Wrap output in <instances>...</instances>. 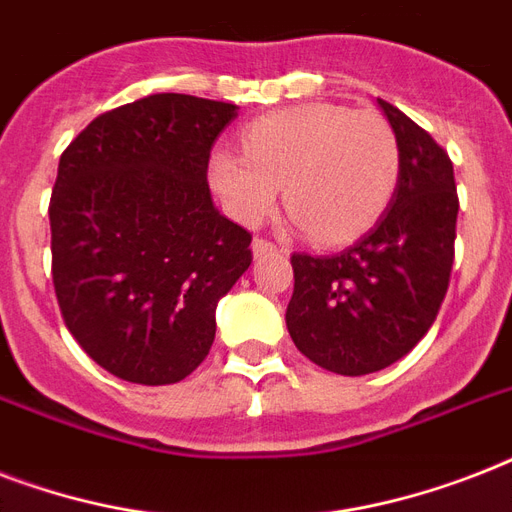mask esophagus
I'll return each mask as SVG.
<instances>
[{
    "label": "esophagus",
    "mask_w": 512,
    "mask_h": 512,
    "mask_svg": "<svg viewBox=\"0 0 512 512\" xmlns=\"http://www.w3.org/2000/svg\"><path fill=\"white\" fill-rule=\"evenodd\" d=\"M268 252H276V244L268 239H263V236H257V239L252 241V255L263 257V255H268Z\"/></svg>",
    "instance_id": "34e87169"
}]
</instances>
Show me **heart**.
<instances>
[{
    "label": "heart",
    "instance_id": "b5f03b06",
    "mask_svg": "<svg viewBox=\"0 0 512 512\" xmlns=\"http://www.w3.org/2000/svg\"><path fill=\"white\" fill-rule=\"evenodd\" d=\"M244 156L217 151L209 175L241 223L284 204L316 244L356 239L388 207L398 180L396 132L374 111L335 103L273 111L241 135Z\"/></svg>",
    "mask_w": 512,
    "mask_h": 512
}]
</instances>
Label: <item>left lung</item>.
Returning a JSON list of instances; mask_svg holds the SVG:
<instances>
[{"label":"left lung","instance_id":"8db88e82","mask_svg":"<svg viewBox=\"0 0 512 512\" xmlns=\"http://www.w3.org/2000/svg\"><path fill=\"white\" fill-rule=\"evenodd\" d=\"M377 103L398 140V183L385 215L337 255H292L289 335L313 364L345 377L380 372L425 337L454 263L452 159L396 106Z\"/></svg>","mask_w":512,"mask_h":512}]
</instances>
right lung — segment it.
Here are the masks:
<instances>
[{
    "instance_id": "add662e5",
    "label": "right lung",
    "mask_w": 512,
    "mask_h": 512,
    "mask_svg": "<svg viewBox=\"0 0 512 512\" xmlns=\"http://www.w3.org/2000/svg\"><path fill=\"white\" fill-rule=\"evenodd\" d=\"M233 119V103L162 92L92 119L60 156L55 295L84 353L122 380L188 377L212 348L220 297L252 263V236L207 183Z\"/></svg>"
}]
</instances>
